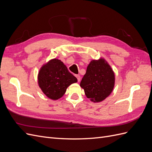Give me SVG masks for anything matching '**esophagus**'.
<instances>
[{
  "mask_svg": "<svg viewBox=\"0 0 152 152\" xmlns=\"http://www.w3.org/2000/svg\"><path fill=\"white\" fill-rule=\"evenodd\" d=\"M75 77H77V79L78 82H80V75H75Z\"/></svg>",
  "mask_w": 152,
  "mask_h": 152,
  "instance_id": "obj_1",
  "label": "esophagus"
}]
</instances>
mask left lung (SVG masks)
<instances>
[{"instance_id": "left-lung-1", "label": "left lung", "mask_w": 152, "mask_h": 152, "mask_svg": "<svg viewBox=\"0 0 152 152\" xmlns=\"http://www.w3.org/2000/svg\"><path fill=\"white\" fill-rule=\"evenodd\" d=\"M115 81V77L112 67L104 58H101L89 63L80 86L87 98L93 102L99 103L112 93Z\"/></svg>"}]
</instances>
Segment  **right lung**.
<instances>
[{"label": "right lung", "mask_w": 152, "mask_h": 152, "mask_svg": "<svg viewBox=\"0 0 152 152\" xmlns=\"http://www.w3.org/2000/svg\"><path fill=\"white\" fill-rule=\"evenodd\" d=\"M38 84L43 93L50 99L57 100L77 79L68 70L60 59L54 58L44 64L38 73Z\"/></svg>", "instance_id": "add662e5"}]
</instances>
